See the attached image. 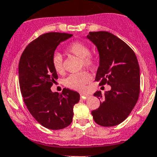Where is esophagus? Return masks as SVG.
I'll return each mask as SVG.
<instances>
[{
    "label": "esophagus",
    "instance_id": "obj_1",
    "mask_svg": "<svg viewBox=\"0 0 157 157\" xmlns=\"http://www.w3.org/2000/svg\"><path fill=\"white\" fill-rule=\"evenodd\" d=\"M80 95H81V98H82L84 99L88 98L90 96V95H89V94H85V93H81Z\"/></svg>",
    "mask_w": 157,
    "mask_h": 157
}]
</instances>
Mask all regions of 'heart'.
I'll return each mask as SVG.
<instances>
[{
    "label": "heart",
    "instance_id": "1",
    "mask_svg": "<svg viewBox=\"0 0 157 157\" xmlns=\"http://www.w3.org/2000/svg\"><path fill=\"white\" fill-rule=\"evenodd\" d=\"M67 51L69 53L82 59V67L93 69L96 65V59L90 54V47L84 42L75 41L67 47ZM53 69L59 74H63L64 72L63 59L59 53H55L52 58ZM92 77L90 73L82 71L78 73H73L64 79V85L67 87L76 91H82L85 89L86 84L91 81Z\"/></svg>",
    "mask_w": 157,
    "mask_h": 157
}]
</instances>
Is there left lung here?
Listing matches in <instances>:
<instances>
[{
    "instance_id": "obj_1",
    "label": "left lung",
    "mask_w": 157,
    "mask_h": 157,
    "mask_svg": "<svg viewBox=\"0 0 157 157\" xmlns=\"http://www.w3.org/2000/svg\"><path fill=\"white\" fill-rule=\"evenodd\" d=\"M96 45L100 56L95 81L111 90L94 93L101 102L92 115L97 124L114 126L122 123L132 111L140 90V67L135 53L122 40L108 31H93L86 36Z\"/></svg>"
}]
</instances>
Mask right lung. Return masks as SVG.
Wrapping results in <instances>:
<instances>
[{
	"label": "right lung",
	"mask_w": 157,
	"mask_h": 157,
	"mask_svg": "<svg viewBox=\"0 0 157 157\" xmlns=\"http://www.w3.org/2000/svg\"><path fill=\"white\" fill-rule=\"evenodd\" d=\"M67 33L40 35L25 48L19 62V84L24 103L42 126L52 130L65 128L73 117V106L79 101L77 92L64 88L62 93L51 91L58 78L52 65L54 51L60 42L71 37Z\"/></svg>",
	"instance_id": "1"
}]
</instances>
